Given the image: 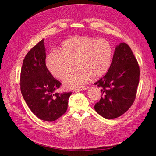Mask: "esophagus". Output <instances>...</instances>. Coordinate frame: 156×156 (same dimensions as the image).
<instances>
[{
	"instance_id": "34e87169",
	"label": "esophagus",
	"mask_w": 156,
	"mask_h": 156,
	"mask_svg": "<svg viewBox=\"0 0 156 156\" xmlns=\"http://www.w3.org/2000/svg\"><path fill=\"white\" fill-rule=\"evenodd\" d=\"M88 89H89V87L88 86H84V87H83V88H80L78 90H79V91H84V90H88Z\"/></svg>"
}]
</instances>
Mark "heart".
Here are the masks:
<instances>
[{"label": "heart", "mask_w": 156, "mask_h": 156, "mask_svg": "<svg viewBox=\"0 0 156 156\" xmlns=\"http://www.w3.org/2000/svg\"><path fill=\"white\" fill-rule=\"evenodd\" d=\"M113 55V48L105 40L76 36L62 43L59 51L49 52L45 59L47 70L54 77L63 79L76 64L77 69L65 77L66 88H80L91 77L98 79L108 73Z\"/></svg>", "instance_id": "heart-1"}]
</instances>
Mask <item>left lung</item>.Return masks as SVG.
<instances>
[{
	"instance_id": "1",
	"label": "left lung",
	"mask_w": 156,
	"mask_h": 156,
	"mask_svg": "<svg viewBox=\"0 0 156 156\" xmlns=\"http://www.w3.org/2000/svg\"><path fill=\"white\" fill-rule=\"evenodd\" d=\"M139 80L138 61L129 46L120 43L115 47L109 71L95 83L102 95L94 106L97 113L106 119L125 113L134 101Z\"/></svg>"
}]
</instances>
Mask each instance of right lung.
Returning a JSON list of instances; mask_svg holds the SVG:
<instances>
[{
  "label": "right lung",
  "instance_id": "add662e5",
  "mask_svg": "<svg viewBox=\"0 0 156 156\" xmlns=\"http://www.w3.org/2000/svg\"><path fill=\"white\" fill-rule=\"evenodd\" d=\"M45 51L43 39L26 55L21 70L20 90L34 115L43 121L53 122L66 112L72 92H55L61 84L47 70Z\"/></svg>",
  "mask_w": 156,
  "mask_h": 156
}]
</instances>
